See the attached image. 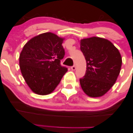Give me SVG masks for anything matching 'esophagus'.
<instances>
[{
    "label": "esophagus",
    "mask_w": 133,
    "mask_h": 133,
    "mask_svg": "<svg viewBox=\"0 0 133 133\" xmlns=\"http://www.w3.org/2000/svg\"><path fill=\"white\" fill-rule=\"evenodd\" d=\"M76 65H72V66L71 67V70L72 71H75L76 70Z\"/></svg>",
    "instance_id": "esophagus-1"
}]
</instances>
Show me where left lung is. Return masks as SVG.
Instances as JSON below:
<instances>
[{"label": "left lung", "instance_id": "obj_1", "mask_svg": "<svg viewBox=\"0 0 133 133\" xmlns=\"http://www.w3.org/2000/svg\"><path fill=\"white\" fill-rule=\"evenodd\" d=\"M86 61L84 76L80 79L82 90L90 97L103 96L112 88L119 74L122 58L109 41L92 37L80 41Z\"/></svg>", "mask_w": 133, "mask_h": 133}]
</instances>
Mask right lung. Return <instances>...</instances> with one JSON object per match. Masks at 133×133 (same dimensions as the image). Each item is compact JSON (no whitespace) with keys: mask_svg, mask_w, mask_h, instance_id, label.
Segmentation results:
<instances>
[{"mask_svg":"<svg viewBox=\"0 0 133 133\" xmlns=\"http://www.w3.org/2000/svg\"><path fill=\"white\" fill-rule=\"evenodd\" d=\"M64 39L51 32L41 34L23 47L19 57L22 76L30 89L39 95H47L56 89L66 67L61 65L65 51Z\"/></svg>","mask_w":133,"mask_h":133,"instance_id":"1","label":"right lung"}]
</instances>
